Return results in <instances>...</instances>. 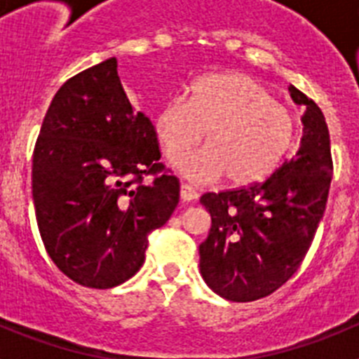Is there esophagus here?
<instances>
[{
	"label": "esophagus",
	"instance_id": "obj_1",
	"mask_svg": "<svg viewBox=\"0 0 359 359\" xmlns=\"http://www.w3.org/2000/svg\"><path fill=\"white\" fill-rule=\"evenodd\" d=\"M180 196H182L183 201H194V199H198V190L194 189L192 185H189V183H182V187H180Z\"/></svg>",
	"mask_w": 359,
	"mask_h": 359
}]
</instances>
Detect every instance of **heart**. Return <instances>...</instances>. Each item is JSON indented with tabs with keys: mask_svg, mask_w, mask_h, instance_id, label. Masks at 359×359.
Listing matches in <instances>:
<instances>
[{
	"mask_svg": "<svg viewBox=\"0 0 359 359\" xmlns=\"http://www.w3.org/2000/svg\"><path fill=\"white\" fill-rule=\"evenodd\" d=\"M154 131L169 160L185 154L177 169L194 182L223 176L233 185H252L277 170L294 140L291 111L271 91L244 73H210L192 82L189 98L170 97L158 111Z\"/></svg>",
	"mask_w": 359,
	"mask_h": 359,
	"instance_id": "obj_1",
	"label": "heart"
}]
</instances>
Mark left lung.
<instances>
[{"mask_svg": "<svg viewBox=\"0 0 359 359\" xmlns=\"http://www.w3.org/2000/svg\"><path fill=\"white\" fill-rule=\"evenodd\" d=\"M306 106L297 156L261 183L207 192L212 226L199 244V269L214 293L231 302L259 300L286 284L304 261L323 217L332 177L329 129L322 109L294 86Z\"/></svg>", "mask_w": 359, "mask_h": 359, "instance_id": "obj_1", "label": "left lung"}]
</instances>
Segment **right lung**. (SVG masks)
<instances>
[{
    "label": "right lung",
    "instance_id": "1",
    "mask_svg": "<svg viewBox=\"0 0 359 359\" xmlns=\"http://www.w3.org/2000/svg\"><path fill=\"white\" fill-rule=\"evenodd\" d=\"M151 120L133 109L111 57L66 81L50 104L32 161L41 239L66 277L115 287L142 268L149 233L180 201L158 163ZM151 173L155 180L143 183Z\"/></svg>",
    "mask_w": 359,
    "mask_h": 359
}]
</instances>
